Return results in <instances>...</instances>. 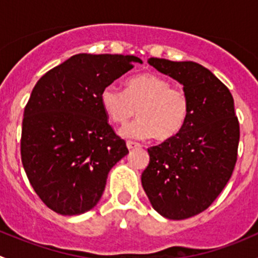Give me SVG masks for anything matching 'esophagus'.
Returning a JSON list of instances; mask_svg holds the SVG:
<instances>
[{
  "label": "esophagus",
  "instance_id": "1",
  "mask_svg": "<svg viewBox=\"0 0 258 258\" xmlns=\"http://www.w3.org/2000/svg\"><path fill=\"white\" fill-rule=\"evenodd\" d=\"M126 146L128 150H132V148H136V147H141V145L137 144V142H134V141H127Z\"/></svg>",
  "mask_w": 258,
  "mask_h": 258
}]
</instances>
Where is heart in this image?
I'll use <instances>...</instances> for the list:
<instances>
[{"mask_svg": "<svg viewBox=\"0 0 258 258\" xmlns=\"http://www.w3.org/2000/svg\"><path fill=\"white\" fill-rule=\"evenodd\" d=\"M100 102L108 118L116 123L127 122L139 108L141 117L121 128L122 136L136 140L176 136L189 112L187 93L182 88L171 87L170 81L155 74L131 77L126 91L114 85L106 86L100 93Z\"/></svg>", "mask_w": 258, "mask_h": 258, "instance_id": "heart-1", "label": "heart"}]
</instances>
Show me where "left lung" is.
Masks as SVG:
<instances>
[{
  "label": "left lung",
  "mask_w": 258,
  "mask_h": 258,
  "mask_svg": "<svg viewBox=\"0 0 258 258\" xmlns=\"http://www.w3.org/2000/svg\"><path fill=\"white\" fill-rule=\"evenodd\" d=\"M147 62L183 86L189 112L176 136L147 150L142 187L161 216L183 220L206 210L230 179L240 124L230 90L206 67L155 57Z\"/></svg>",
  "instance_id": "1"
}]
</instances>
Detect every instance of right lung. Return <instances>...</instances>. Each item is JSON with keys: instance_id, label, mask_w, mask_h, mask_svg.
Returning a JSON list of instances; mask_svg holds the SVG:
<instances>
[{"instance_id": "right-lung-1", "label": "right lung", "mask_w": 258, "mask_h": 258, "mask_svg": "<svg viewBox=\"0 0 258 258\" xmlns=\"http://www.w3.org/2000/svg\"><path fill=\"white\" fill-rule=\"evenodd\" d=\"M142 63L136 56L79 53L46 72L25 107L21 158L43 204L63 216L92 210L111 168L128 153L100 102L103 87Z\"/></svg>"}]
</instances>
